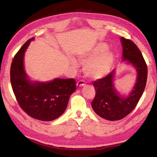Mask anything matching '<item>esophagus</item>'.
<instances>
[{"instance_id":"esophagus-1","label":"esophagus","mask_w":157,"mask_h":157,"mask_svg":"<svg viewBox=\"0 0 157 157\" xmlns=\"http://www.w3.org/2000/svg\"><path fill=\"white\" fill-rule=\"evenodd\" d=\"M85 85V82L84 80H79L77 82V86L78 87H82L84 86Z\"/></svg>"}]
</instances>
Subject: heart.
Listing matches in <instances>:
<instances>
[{
    "instance_id": "obj_1",
    "label": "heart",
    "mask_w": 157,
    "mask_h": 157,
    "mask_svg": "<svg viewBox=\"0 0 157 157\" xmlns=\"http://www.w3.org/2000/svg\"><path fill=\"white\" fill-rule=\"evenodd\" d=\"M108 46L100 43L93 48L89 52L79 56V59L84 62V72L86 76L92 79L102 78L109 72L113 60V55L109 51H106ZM74 66H77L76 61L71 59Z\"/></svg>"
}]
</instances>
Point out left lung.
<instances>
[{
  "mask_svg": "<svg viewBox=\"0 0 157 157\" xmlns=\"http://www.w3.org/2000/svg\"><path fill=\"white\" fill-rule=\"evenodd\" d=\"M123 59L134 66L137 71L135 86L128 96L121 97L113 86L114 70L105 78L93 82L95 95L91 102L93 109L101 118L113 121L121 120L134 110L142 96L147 78V67L140 50L134 42L121 37Z\"/></svg>",
  "mask_w": 157,
  "mask_h": 157,
  "instance_id": "left-lung-1",
  "label": "left lung"
}]
</instances>
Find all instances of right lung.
<instances>
[{
    "mask_svg": "<svg viewBox=\"0 0 157 157\" xmlns=\"http://www.w3.org/2000/svg\"><path fill=\"white\" fill-rule=\"evenodd\" d=\"M33 39L34 37L28 39L12 59L10 80L17 102L28 115L36 120L51 121L65 111L69 98L76 89V82L73 78H57L48 82L29 80L23 66V57Z\"/></svg>",
    "mask_w": 157,
    "mask_h": 157,
    "instance_id": "add662e5",
    "label": "right lung"
}]
</instances>
